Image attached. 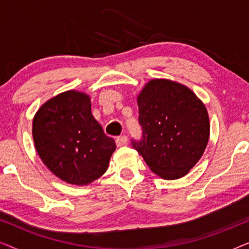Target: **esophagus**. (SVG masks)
<instances>
[{"label":"esophagus","mask_w":249,"mask_h":249,"mask_svg":"<svg viewBox=\"0 0 249 249\" xmlns=\"http://www.w3.org/2000/svg\"><path fill=\"white\" fill-rule=\"evenodd\" d=\"M128 142V137L127 136H119V137H117V139H115V142H117V145L120 147V146H124L127 144Z\"/></svg>","instance_id":"34e87169"}]
</instances>
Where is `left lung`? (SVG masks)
Wrapping results in <instances>:
<instances>
[{"label": "left lung", "mask_w": 249, "mask_h": 249, "mask_svg": "<svg viewBox=\"0 0 249 249\" xmlns=\"http://www.w3.org/2000/svg\"><path fill=\"white\" fill-rule=\"evenodd\" d=\"M142 138L131 144L153 172L181 178L202 158L210 137L205 105L189 88L166 79L151 80L137 97Z\"/></svg>", "instance_id": "left-lung-1"}]
</instances>
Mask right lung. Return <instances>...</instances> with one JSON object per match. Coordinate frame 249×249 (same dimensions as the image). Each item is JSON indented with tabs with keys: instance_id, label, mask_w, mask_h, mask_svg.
Segmentation results:
<instances>
[{
	"instance_id": "obj_1",
	"label": "right lung",
	"mask_w": 249,
	"mask_h": 249,
	"mask_svg": "<svg viewBox=\"0 0 249 249\" xmlns=\"http://www.w3.org/2000/svg\"><path fill=\"white\" fill-rule=\"evenodd\" d=\"M33 137L44 164L78 186L100 178L117 147L91 114L88 95L76 90L51 98L37 111Z\"/></svg>"
}]
</instances>
